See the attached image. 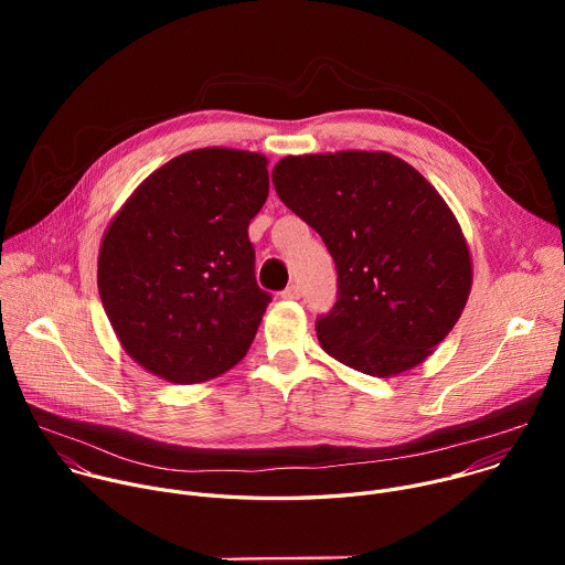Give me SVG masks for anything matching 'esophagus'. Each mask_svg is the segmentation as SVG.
I'll return each mask as SVG.
<instances>
[{
  "label": "esophagus",
  "mask_w": 565,
  "mask_h": 565,
  "mask_svg": "<svg viewBox=\"0 0 565 565\" xmlns=\"http://www.w3.org/2000/svg\"><path fill=\"white\" fill-rule=\"evenodd\" d=\"M284 299H299L301 297V288L297 284H290L286 290H281Z\"/></svg>",
  "instance_id": "obj_1"
}]
</instances>
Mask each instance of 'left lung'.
I'll return each mask as SVG.
<instances>
[{
	"instance_id": "8db88e82",
	"label": "left lung",
	"mask_w": 565,
	"mask_h": 565,
	"mask_svg": "<svg viewBox=\"0 0 565 565\" xmlns=\"http://www.w3.org/2000/svg\"><path fill=\"white\" fill-rule=\"evenodd\" d=\"M273 183L338 268V301L315 321L324 351L377 377L420 364L471 288L465 236L443 196L386 151L286 156Z\"/></svg>"
}]
</instances>
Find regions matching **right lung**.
Masks as SVG:
<instances>
[{"label":"right lung","mask_w":565,"mask_h":565,"mask_svg":"<svg viewBox=\"0 0 565 565\" xmlns=\"http://www.w3.org/2000/svg\"><path fill=\"white\" fill-rule=\"evenodd\" d=\"M262 153L205 147L156 170L111 221L98 288L125 351L177 384L212 380L248 353L270 292L248 225L268 199Z\"/></svg>","instance_id":"obj_1"}]
</instances>
